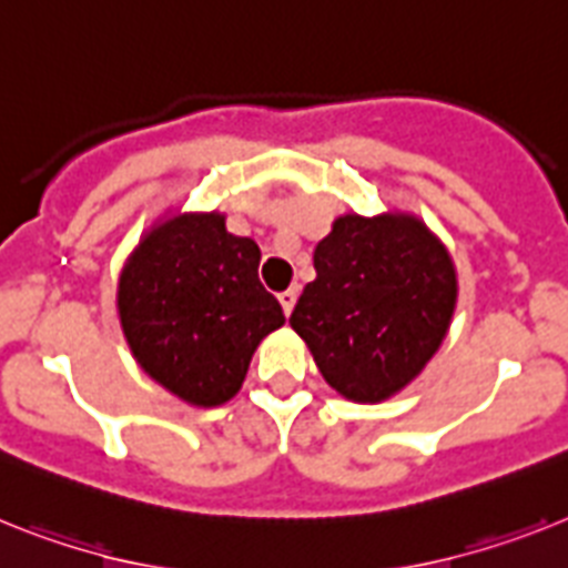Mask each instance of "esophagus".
I'll use <instances>...</instances> for the list:
<instances>
[{
  "label": "esophagus",
  "mask_w": 568,
  "mask_h": 568,
  "mask_svg": "<svg viewBox=\"0 0 568 568\" xmlns=\"http://www.w3.org/2000/svg\"><path fill=\"white\" fill-rule=\"evenodd\" d=\"M297 297H300L297 285H292V288H285V292L280 294V306H283L285 317H288V314L294 312V303H297Z\"/></svg>",
  "instance_id": "esophagus-1"
}]
</instances>
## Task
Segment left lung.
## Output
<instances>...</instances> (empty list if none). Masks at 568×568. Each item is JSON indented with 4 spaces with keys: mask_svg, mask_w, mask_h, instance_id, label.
<instances>
[{
    "mask_svg": "<svg viewBox=\"0 0 568 568\" xmlns=\"http://www.w3.org/2000/svg\"><path fill=\"white\" fill-rule=\"evenodd\" d=\"M314 271L288 323L328 387L357 404L402 393L454 321L459 283L445 242L416 213H343L314 247Z\"/></svg>",
    "mask_w": 568,
    "mask_h": 568,
    "instance_id": "left-lung-1",
    "label": "left lung"
}]
</instances>
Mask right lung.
I'll use <instances>...</instances> for the list:
<instances>
[{"mask_svg":"<svg viewBox=\"0 0 568 568\" xmlns=\"http://www.w3.org/2000/svg\"><path fill=\"white\" fill-rule=\"evenodd\" d=\"M260 247L225 213H173L141 236L118 276V317L132 357L190 407L242 389L251 357L285 323L260 283Z\"/></svg>","mask_w":568,"mask_h":568,"instance_id":"obj_1","label":"right lung"}]
</instances>
